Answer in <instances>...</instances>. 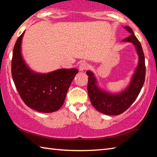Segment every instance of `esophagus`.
<instances>
[{"label": "esophagus", "mask_w": 157, "mask_h": 157, "mask_svg": "<svg viewBox=\"0 0 157 157\" xmlns=\"http://www.w3.org/2000/svg\"><path fill=\"white\" fill-rule=\"evenodd\" d=\"M89 66V65L87 63H86V62H82L80 64H79V70L80 71H83L86 70V69L88 68Z\"/></svg>", "instance_id": "obj_1"}]
</instances>
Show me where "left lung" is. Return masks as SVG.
Returning a JSON list of instances; mask_svg holds the SVG:
<instances>
[{
	"instance_id": "1",
	"label": "left lung",
	"mask_w": 157,
	"mask_h": 157,
	"mask_svg": "<svg viewBox=\"0 0 157 157\" xmlns=\"http://www.w3.org/2000/svg\"><path fill=\"white\" fill-rule=\"evenodd\" d=\"M124 28L131 34L122 41L132 43L136 48L137 55H139L138 66L128 86L121 92L112 94L101 89L98 85L94 73L91 71H86L89 76L87 90L91 104L97 111L106 115H119L125 111L136 99L145 82V56L141 44L134 35L131 28L125 26Z\"/></svg>"
}]
</instances>
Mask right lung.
Returning <instances> with one entry per match:
<instances>
[{
  "label": "right lung",
  "mask_w": 157,
  "mask_h": 157,
  "mask_svg": "<svg viewBox=\"0 0 157 157\" xmlns=\"http://www.w3.org/2000/svg\"><path fill=\"white\" fill-rule=\"evenodd\" d=\"M24 33L18 37L13 50L12 75L16 88L28 107L42 113L54 112L62 107L78 70L61 68L48 73L31 70L21 53Z\"/></svg>",
  "instance_id": "obj_1"
}]
</instances>
